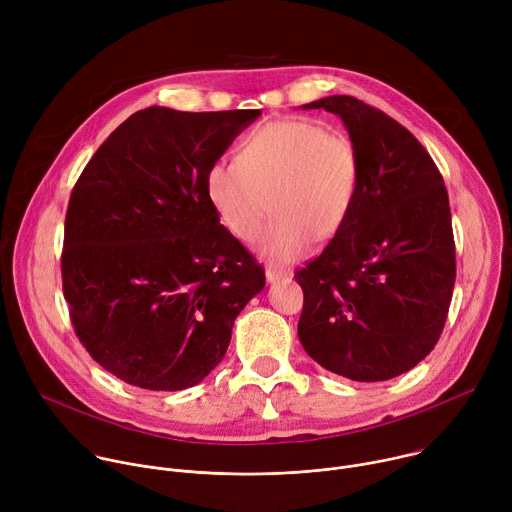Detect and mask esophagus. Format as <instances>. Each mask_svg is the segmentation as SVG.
Segmentation results:
<instances>
[{"instance_id": "1", "label": "esophagus", "mask_w": 512, "mask_h": 512, "mask_svg": "<svg viewBox=\"0 0 512 512\" xmlns=\"http://www.w3.org/2000/svg\"><path fill=\"white\" fill-rule=\"evenodd\" d=\"M265 277H267L269 283H275V281H281V279H289L291 273H289V271L275 269V267H267V269H265Z\"/></svg>"}]
</instances>
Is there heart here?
<instances>
[{
	"label": "heart",
	"instance_id": "obj_1",
	"mask_svg": "<svg viewBox=\"0 0 512 512\" xmlns=\"http://www.w3.org/2000/svg\"><path fill=\"white\" fill-rule=\"evenodd\" d=\"M360 156L342 133L312 121H275L249 133L237 162L216 160L204 190L221 223L241 241H255L261 257L289 265L314 241H330L346 225L360 188Z\"/></svg>",
	"mask_w": 512,
	"mask_h": 512
}]
</instances>
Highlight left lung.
<instances>
[{
	"mask_svg": "<svg viewBox=\"0 0 512 512\" xmlns=\"http://www.w3.org/2000/svg\"><path fill=\"white\" fill-rule=\"evenodd\" d=\"M338 115L360 156V188L342 231L296 271L298 336L330 373L377 383L411 371L440 340L456 281L448 190L423 145L348 95L302 105Z\"/></svg>",
	"mask_w": 512,
	"mask_h": 512,
	"instance_id": "8db88e82",
	"label": "left lung"
}]
</instances>
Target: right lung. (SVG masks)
Masks as SVG:
<instances>
[{
	"mask_svg": "<svg viewBox=\"0 0 512 512\" xmlns=\"http://www.w3.org/2000/svg\"><path fill=\"white\" fill-rule=\"evenodd\" d=\"M259 109L148 107L83 170L64 221L62 289L105 371L148 391L198 385L227 354L265 271L221 225L204 178Z\"/></svg>",
	"mask_w": 512,
	"mask_h": 512,
	"instance_id": "right-lung-1",
	"label": "right lung"
}]
</instances>
